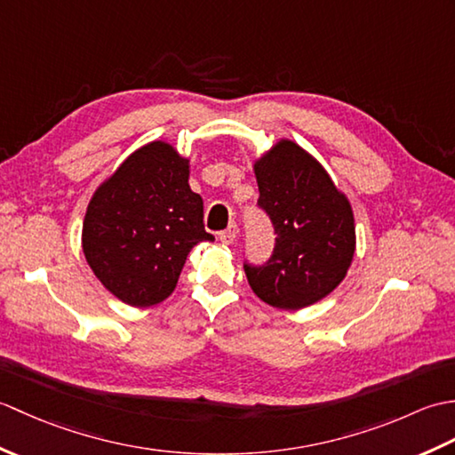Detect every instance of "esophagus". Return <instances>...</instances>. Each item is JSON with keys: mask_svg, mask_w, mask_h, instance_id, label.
Returning a JSON list of instances; mask_svg holds the SVG:
<instances>
[{"mask_svg": "<svg viewBox=\"0 0 455 455\" xmlns=\"http://www.w3.org/2000/svg\"><path fill=\"white\" fill-rule=\"evenodd\" d=\"M236 236H238V227L233 222V225H230L227 230H222V233L219 235V240L222 244H233Z\"/></svg>", "mask_w": 455, "mask_h": 455, "instance_id": "1", "label": "esophagus"}]
</instances>
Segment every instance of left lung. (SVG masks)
I'll list each match as a JSON object with an SVG mask.
<instances>
[{"mask_svg": "<svg viewBox=\"0 0 455 455\" xmlns=\"http://www.w3.org/2000/svg\"><path fill=\"white\" fill-rule=\"evenodd\" d=\"M258 207L272 220L275 244L264 264L244 259L252 291L277 308L321 301L342 282L355 248L347 199L313 156L282 140L256 166Z\"/></svg>", "mask_w": 455, "mask_h": 455, "instance_id": "8db88e82", "label": "left lung"}]
</instances>
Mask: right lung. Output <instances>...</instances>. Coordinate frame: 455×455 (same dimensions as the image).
<instances>
[{
	"instance_id": "obj_1",
	"label": "right lung",
	"mask_w": 455,
	"mask_h": 455,
	"mask_svg": "<svg viewBox=\"0 0 455 455\" xmlns=\"http://www.w3.org/2000/svg\"><path fill=\"white\" fill-rule=\"evenodd\" d=\"M189 166L166 142H150L95 191L82 244L93 274L123 303L164 301L191 248L215 240L203 225V199L189 188Z\"/></svg>"
}]
</instances>
